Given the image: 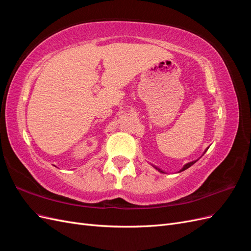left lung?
Instances as JSON below:
<instances>
[{"mask_svg": "<svg viewBox=\"0 0 251 251\" xmlns=\"http://www.w3.org/2000/svg\"><path fill=\"white\" fill-rule=\"evenodd\" d=\"M194 163H196V161H193V162H189V163H187V164H185V165H184V166H183V169H182V170H181V171H185V170H186V169H188V168H189V166H192V165H193V164H194ZM155 169H157V168H156V166H155ZM157 170H158V171H159V172H162V171H160V170H159V169H157Z\"/></svg>", "mask_w": 251, "mask_h": 251, "instance_id": "1", "label": "left lung"}]
</instances>
